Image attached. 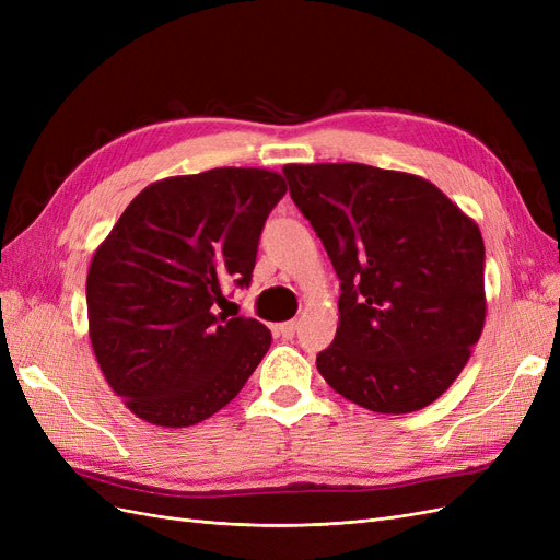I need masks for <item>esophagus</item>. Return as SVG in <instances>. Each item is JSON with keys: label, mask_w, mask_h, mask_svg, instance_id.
<instances>
[{"label": "esophagus", "mask_w": 560, "mask_h": 560, "mask_svg": "<svg viewBox=\"0 0 560 560\" xmlns=\"http://www.w3.org/2000/svg\"><path fill=\"white\" fill-rule=\"evenodd\" d=\"M296 329H299V325H296L294 319H290V322H282V325H278V334H280L282 338H294Z\"/></svg>", "instance_id": "1"}]
</instances>
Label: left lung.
Returning a JSON list of instances; mask_svg holds the SVG:
<instances>
[{"label": "left lung", "mask_w": 560, "mask_h": 560, "mask_svg": "<svg viewBox=\"0 0 560 560\" xmlns=\"http://www.w3.org/2000/svg\"><path fill=\"white\" fill-rule=\"evenodd\" d=\"M290 194L338 280V329L317 371L376 413H411L465 369L486 319L483 238L428 179L364 163H290Z\"/></svg>", "instance_id": "8db88e82"}]
</instances>
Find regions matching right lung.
<instances>
[{
  "instance_id": "obj_1",
  "label": "right lung",
  "mask_w": 560,
  "mask_h": 560,
  "mask_svg": "<svg viewBox=\"0 0 560 560\" xmlns=\"http://www.w3.org/2000/svg\"><path fill=\"white\" fill-rule=\"evenodd\" d=\"M280 173L214 167L149 184L97 245L89 334L114 393L144 422L189 428L241 393L270 346L259 319L219 313L249 284Z\"/></svg>"
}]
</instances>
